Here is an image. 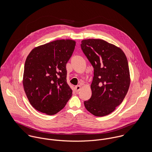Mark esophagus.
<instances>
[{
  "label": "esophagus",
  "instance_id": "1",
  "mask_svg": "<svg viewBox=\"0 0 152 152\" xmlns=\"http://www.w3.org/2000/svg\"><path fill=\"white\" fill-rule=\"evenodd\" d=\"M80 89H81V86H75V91L77 92H79L80 91Z\"/></svg>",
  "mask_w": 152,
  "mask_h": 152
}]
</instances>
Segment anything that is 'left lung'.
<instances>
[{"label":"left lung","mask_w":152,"mask_h":152,"mask_svg":"<svg viewBox=\"0 0 152 152\" xmlns=\"http://www.w3.org/2000/svg\"><path fill=\"white\" fill-rule=\"evenodd\" d=\"M81 47L94 69L92 95L84 101L85 107L95 116L107 115L122 102L128 91L127 58L120 48L101 39L84 40Z\"/></svg>","instance_id":"left-lung-1"}]
</instances>
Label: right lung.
I'll return each instance as SVG.
<instances>
[{
	"instance_id": "1",
	"label": "right lung",
	"mask_w": 152,
	"mask_h": 152,
	"mask_svg": "<svg viewBox=\"0 0 152 152\" xmlns=\"http://www.w3.org/2000/svg\"><path fill=\"white\" fill-rule=\"evenodd\" d=\"M75 45L71 40H56L34 48L27 56L23 84L30 103L38 111L54 115L71 98L66 64Z\"/></svg>"
}]
</instances>
